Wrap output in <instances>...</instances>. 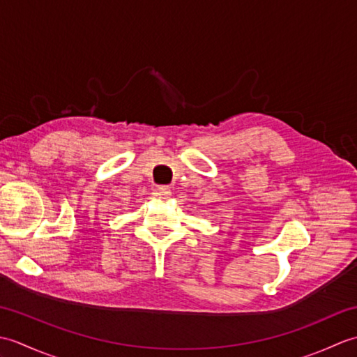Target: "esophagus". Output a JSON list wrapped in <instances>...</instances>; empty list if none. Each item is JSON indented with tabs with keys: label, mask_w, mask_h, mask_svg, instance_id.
Masks as SVG:
<instances>
[{
	"label": "esophagus",
	"mask_w": 357,
	"mask_h": 357,
	"mask_svg": "<svg viewBox=\"0 0 357 357\" xmlns=\"http://www.w3.org/2000/svg\"><path fill=\"white\" fill-rule=\"evenodd\" d=\"M156 196H158V198H161V199H169L170 196H172L170 187H165V185H162V187H158Z\"/></svg>",
	"instance_id": "1"
}]
</instances>
